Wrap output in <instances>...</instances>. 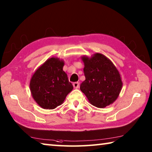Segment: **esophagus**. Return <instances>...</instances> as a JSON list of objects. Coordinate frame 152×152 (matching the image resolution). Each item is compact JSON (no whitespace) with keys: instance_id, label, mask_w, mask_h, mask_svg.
<instances>
[{"instance_id":"1","label":"esophagus","mask_w":152,"mask_h":152,"mask_svg":"<svg viewBox=\"0 0 152 152\" xmlns=\"http://www.w3.org/2000/svg\"><path fill=\"white\" fill-rule=\"evenodd\" d=\"M73 86L74 88H78L79 86H80V83L78 82H74L73 83Z\"/></svg>"}]
</instances>
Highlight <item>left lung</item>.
<instances>
[{
  "label": "left lung",
  "instance_id": "8db88e82",
  "mask_svg": "<svg viewBox=\"0 0 152 152\" xmlns=\"http://www.w3.org/2000/svg\"><path fill=\"white\" fill-rule=\"evenodd\" d=\"M85 80L80 91L91 104L104 108L114 102L121 91L123 83L120 74L109 58L96 53L88 58L82 56Z\"/></svg>",
  "mask_w": 152,
  "mask_h": 152
}]
</instances>
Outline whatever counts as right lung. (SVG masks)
<instances>
[{"label":"right lung","instance_id":"1","mask_svg":"<svg viewBox=\"0 0 152 152\" xmlns=\"http://www.w3.org/2000/svg\"><path fill=\"white\" fill-rule=\"evenodd\" d=\"M64 62L58 58H51L41 66L30 80L32 96L45 109H53L63 103L73 89L68 76L63 70Z\"/></svg>","mask_w":152,"mask_h":152}]
</instances>
